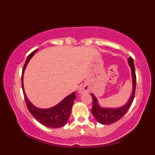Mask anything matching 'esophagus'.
Listing matches in <instances>:
<instances>
[{
    "label": "esophagus",
    "mask_w": 155,
    "mask_h": 155,
    "mask_svg": "<svg viewBox=\"0 0 155 155\" xmlns=\"http://www.w3.org/2000/svg\"><path fill=\"white\" fill-rule=\"evenodd\" d=\"M87 91H89V88L86 85H81L80 88L78 89V93L79 94H83V93Z\"/></svg>",
    "instance_id": "34e87169"
}]
</instances>
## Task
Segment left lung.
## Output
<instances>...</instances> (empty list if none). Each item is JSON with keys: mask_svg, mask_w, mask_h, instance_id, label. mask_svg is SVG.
Listing matches in <instances>:
<instances>
[{"mask_svg": "<svg viewBox=\"0 0 155 155\" xmlns=\"http://www.w3.org/2000/svg\"><path fill=\"white\" fill-rule=\"evenodd\" d=\"M128 63L131 69V76L132 81H133V90L129 100L125 105L118 108H103L98 105L97 100L94 94H91V97L93 99V107L91 109V112L95 119L98 123L103 125H109L117 122L120 118L123 117L128 109L130 107L132 102L134 99L135 91H136V75L135 71V66L133 58L131 57L128 58Z\"/></svg>", "mask_w": 155, "mask_h": 155, "instance_id": "obj_1", "label": "left lung"}]
</instances>
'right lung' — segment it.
<instances>
[{
	"label": "right lung",
	"mask_w": 155,
	"mask_h": 155,
	"mask_svg": "<svg viewBox=\"0 0 155 155\" xmlns=\"http://www.w3.org/2000/svg\"><path fill=\"white\" fill-rule=\"evenodd\" d=\"M37 50L38 49L35 50L28 56L23 70H22L21 86L27 108L30 113L32 114V116L35 117V119L42 125L50 128L61 127H63L64 125L66 124V123L68 122L70 113H71L73 102H74L75 98L77 97L75 95V92H73L68 96L64 98L58 104L52 107V108L47 109L38 108L37 107L34 106L28 99L26 94H25L23 84V74L30 58L37 51Z\"/></svg>",
	"instance_id": "right-lung-1"
}]
</instances>
